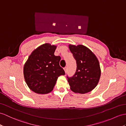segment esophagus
Segmentation results:
<instances>
[{"label":"esophagus","mask_w":126,"mask_h":126,"mask_svg":"<svg viewBox=\"0 0 126 126\" xmlns=\"http://www.w3.org/2000/svg\"><path fill=\"white\" fill-rule=\"evenodd\" d=\"M64 70H65V73H67V68L66 67H65V68H64Z\"/></svg>","instance_id":"1"}]
</instances>
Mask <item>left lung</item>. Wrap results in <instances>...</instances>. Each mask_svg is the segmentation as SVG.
I'll return each mask as SVG.
<instances>
[{"mask_svg":"<svg viewBox=\"0 0 126 126\" xmlns=\"http://www.w3.org/2000/svg\"><path fill=\"white\" fill-rule=\"evenodd\" d=\"M70 52L76 61L75 74L67 76L72 91L76 93L85 94L93 90L98 83L101 70L99 61L89 48L82 45H69Z\"/></svg>","mask_w":126,"mask_h":126,"instance_id":"obj_1","label":"left lung"}]
</instances>
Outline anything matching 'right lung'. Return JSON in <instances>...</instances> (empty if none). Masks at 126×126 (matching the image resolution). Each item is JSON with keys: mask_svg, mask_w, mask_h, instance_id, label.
<instances>
[{"mask_svg": "<svg viewBox=\"0 0 126 126\" xmlns=\"http://www.w3.org/2000/svg\"><path fill=\"white\" fill-rule=\"evenodd\" d=\"M57 46L45 43L32 51L23 67L25 81L35 93L47 94L53 89L57 79L65 74L60 66V56L54 54Z\"/></svg>", "mask_w": 126, "mask_h": 126, "instance_id": "obj_1", "label": "right lung"}]
</instances>
